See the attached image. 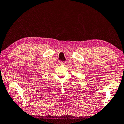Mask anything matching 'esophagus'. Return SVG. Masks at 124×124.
I'll return each instance as SVG.
<instances>
[{
	"mask_svg": "<svg viewBox=\"0 0 124 124\" xmlns=\"http://www.w3.org/2000/svg\"><path fill=\"white\" fill-rule=\"evenodd\" d=\"M65 63H66V62H64V61H61L60 62L61 64H64Z\"/></svg>",
	"mask_w": 124,
	"mask_h": 124,
	"instance_id": "obj_1",
	"label": "esophagus"
}]
</instances>
